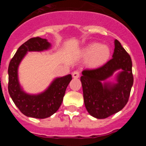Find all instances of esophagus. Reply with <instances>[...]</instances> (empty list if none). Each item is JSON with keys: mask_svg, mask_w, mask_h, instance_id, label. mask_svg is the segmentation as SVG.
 Listing matches in <instances>:
<instances>
[{"mask_svg": "<svg viewBox=\"0 0 146 146\" xmlns=\"http://www.w3.org/2000/svg\"><path fill=\"white\" fill-rule=\"evenodd\" d=\"M72 77H74V79H77V78L80 77V72H78V71H74V72L72 73Z\"/></svg>", "mask_w": 146, "mask_h": 146, "instance_id": "34e87169", "label": "esophagus"}]
</instances>
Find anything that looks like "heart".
Returning <instances> with one entry per match:
<instances>
[{"label": "heart", "mask_w": 146, "mask_h": 146, "mask_svg": "<svg viewBox=\"0 0 146 146\" xmlns=\"http://www.w3.org/2000/svg\"><path fill=\"white\" fill-rule=\"evenodd\" d=\"M81 55L86 59L88 66L96 67L105 64L110 56V49L106 44L91 43L82 49Z\"/></svg>", "instance_id": "1"}]
</instances>
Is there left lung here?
<instances>
[{"instance_id":"obj_1","label":"left lung","mask_w":146,"mask_h":146,"mask_svg":"<svg viewBox=\"0 0 146 146\" xmlns=\"http://www.w3.org/2000/svg\"><path fill=\"white\" fill-rule=\"evenodd\" d=\"M113 58L102 66L82 72L83 99L87 111L91 116L103 119L123 109L129 97L133 85L132 63L130 55L115 39ZM119 70L115 83L108 81Z\"/></svg>"}]
</instances>
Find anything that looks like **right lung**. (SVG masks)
Masks as SVG:
<instances>
[{
	"label": "right lung",
	"mask_w": 146,
	"mask_h": 146,
	"mask_svg": "<svg viewBox=\"0 0 146 146\" xmlns=\"http://www.w3.org/2000/svg\"><path fill=\"white\" fill-rule=\"evenodd\" d=\"M46 38H30L20 46L11 59L8 69L9 93L12 101L23 114L35 118H46L57 112L65 95L66 89L72 80L71 74L56 77L44 91L31 94L23 90L19 81L18 68L28 52H42L51 48Z\"/></svg>",
	"instance_id": "add662e5"
}]
</instances>
